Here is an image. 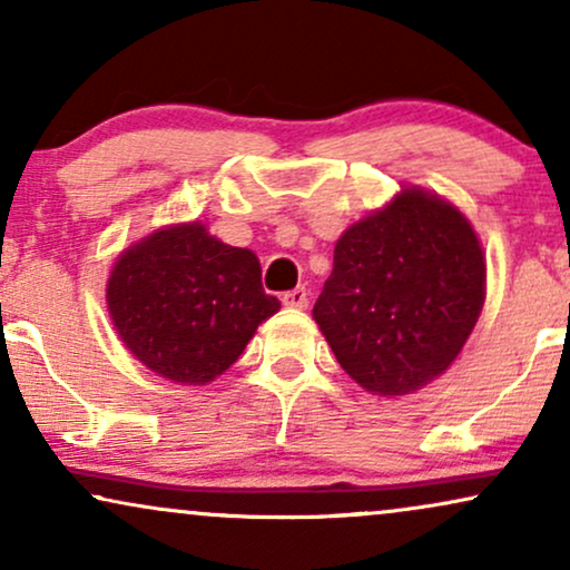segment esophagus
<instances>
[{
  "label": "esophagus",
  "instance_id": "34e87169",
  "mask_svg": "<svg viewBox=\"0 0 570 570\" xmlns=\"http://www.w3.org/2000/svg\"><path fill=\"white\" fill-rule=\"evenodd\" d=\"M281 302H284L286 307H307V289L305 286H297V289H289L284 292V297H281Z\"/></svg>",
  "mask_w": 570,
  "mask_h": 570
}]
</instances>
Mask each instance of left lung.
Instances as JSON below:
<instances>
[{"instance_id":"obj_1","label":"left lung","mask_w":570,"mask_h":570,"mask_svg":"<svg viewBox=\"0 0 570 570\" xmlns=\"http://www.w3.org/2000/svg\"><path fill=\"white\" fill-rule=\"evenodd\" d=\"M484 286L471 223L405 189L336 242L313 318L360 386L407 394L450 368L476 326Z\"/></svg>"}]
</instances>
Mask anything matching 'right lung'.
<instances>
[{
	"mask_svg": "<svg viewBox=\"0 0 570 570\" xmlns=\"http://www.w3.org/2000/svg\"><path fill=\"white\" fill-rule=\"evenodd\" d=\"M107 305L126 347L178 384H207L232 368L265 318L261 263L189 223L134 244L115 263Z\"/></svg>",
	"mask_w": 570,
	"mask_h": 570,
	"instance_id": "right-lung-1",
	"label": "right lung"
}]
</instances>
